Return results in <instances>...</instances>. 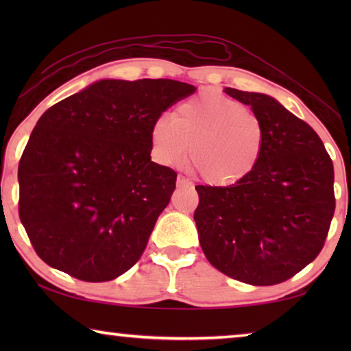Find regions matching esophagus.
<instances>
[{
  "label": "esophagus",
  "mask_w": 351,
  "mask_h": 351,
  "mask_svg": "<svg viewBox=\"0 0 351 351\" xmlns=\"http://www.w3.org/2000/svg\"><path fill=\"white\" fill-rule=\"evenodd\" d=\"M178 187H190V182L184 176H178Z\"/></svg>",
  "instance_id": "1"
}]
</instances>
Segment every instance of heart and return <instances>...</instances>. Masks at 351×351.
Wrapping results in <instances>:
<instances>
[{
    "instance_id": "obj_1",
    "label": "heart",
    "mask_w": 351,
    "mask_h": 351,
    "mask_svg": "<svg viewBox=\"0 0 351 351\" xmlns=\"http://www.w3.org/2000/svg\"><path fill=\"white\" fill-rule=\"evenodd\" d=\"M265 145L260 117L246 105L217 90L182 100L150 127L156 162L176 165L187 156L210 186H232L251 173ZM191 148L189 149L188 147Z\"/></svg>"
}]
</instances>
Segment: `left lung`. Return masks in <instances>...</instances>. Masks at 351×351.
Returning a JSON list of instances; mask_svg holds the SVG:
<instances>
[{
	"label": "left lung",
	"mask_w": 351,
	"mask_h": 351,
	"mask_svg": "<svg viewBox=\"0 0 351 351\" xmlns=\"http://www.w3.org/2000/svg\"><path fill=\"white\" fill-rule=\"evenodd\" d=\"M265 128L260 161L228 187L197 186L203 252L230 278L255 287L288 280L317 257L335 215V169L317 133L266 94L226 88Z\"/></svg>",
	"instance_id": "obj_1"
}]
</instances>
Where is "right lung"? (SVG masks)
<instances>
[{"label": "right lung", "instance_id": "right-lung-1", "mask_svg": "<svg viewBox=\"0 0 351 351\" xmlns=\"http://www.w3.org/2000/svg\"><path fill=\"white\" fill-rule=\"evenodd\" d=\"M195 90L100 80L43 112L19 164V213L45 263L83 282L136 265L176 187V171L152 161L150 127Z\"/></svg>", "mask_w": 351, "mask_h": 351}]
</instances>
